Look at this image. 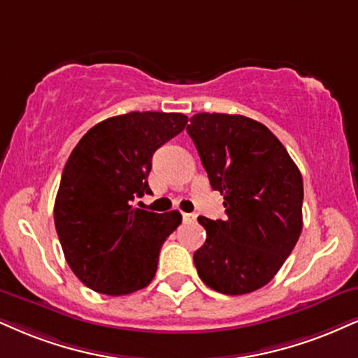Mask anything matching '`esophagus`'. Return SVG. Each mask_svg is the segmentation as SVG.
Wrapping results in <instances>:
<instances>
[{
    "label": "esophagus",
    "instance_id": "34e87169",
    "mask_svg": "<svg viewBox=\"0 0 358 358\" xmlns=\"http://www.w3.org/2000/svg\"><path fill=\"white\" fill-rule=\"evenodd\" d=\"M197 219V215L194 213H182V220L184 222H194Z\"/></svg>",
    "mask_w": 358,
    "mask_h": 358
}]
</instances>
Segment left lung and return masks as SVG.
Returning a JSON list of instances; mask_svg holds the SVG:
<instances>
[{"label":"left lung","instance_id":"left-lung-1","mask_svg":"<svg viewBox=\"0 0 358 358\" xmlns=\"http://www.w3.org/2000/svg\"><path fill=\"white\" fill-rule=\"evenodd\" d=\"M187 134L227 214L197 217L206 229L204 245L194 252L197 273L220 294L254 292L273 279L302 232L301 171L280 141L250 117L194 114Z\"/></svg>","mask_w":358,"mask_h":358}]
</instances>
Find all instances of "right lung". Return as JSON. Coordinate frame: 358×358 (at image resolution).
I'll return each instance as SVG.
<instances>
[{
	"instance_id": "right-lung-1",
	"label": "right lung",
	"mask_w": 358,
	"mask_h": 358,
	"mask_svg": "<svg viewBox=\"0 0 358 358\" xmlns=\"http://www.w3.org/2000/svg\"><path fill=\"white\" fill-rule=\"evenodd\" d=\"M187 124L179 113H127L101 121L73 149L55 202L64 257L86 287L126 295L151 284L161 247L182 220L132 206L151 192L156 149Z\"/></svg>"
}]
</instances>
